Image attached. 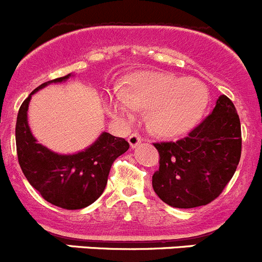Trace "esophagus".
<instances>
[{"label": "esophagus", "instance_id": "1", "mask_svg": "<svg viewBox=\"0 0 262 262\" xmlns=\"http://www.w3.org/2000/svg\"><path fill=\"white\" fill-rule=\"evenodd\" d=\"M142 141V137L140 136L139 134H136V132H134V134H131L130 136H128V142H130L131 147H136L137 145L141 144Z\"/></svg>", "mask_w": 262, "mask_h": 262}]
</instances>
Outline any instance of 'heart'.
<instances>
[{"label":"heart","mask_w":262,"mask_h":262,"mask_svg":"<svg viewBox=\"0 0 262 262\" xmlns=\"http://www.w3.org/2000/svg\"><path fill=\"white\" fill-rule=\"evenodd\" d=\"M208 89L196 79H180L159 72H141L130 81L127 93L115 90L108 110L130 117L136 108L147 110V123L163 136H178L192 128L208 104Z\"/></svg>","instance_id":"heart-1"}]
</instances>
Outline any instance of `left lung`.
Here are the masks:
<instances>
[{"mask_svg":"<svg viewBox=\"0 0 262 262\" xmlns=\"http://www.w3.org/2000/svg\"><path fill=\"white\" fill-rule=\"evenodd\" d=\"M159 169L152 188L173 208L208 205L234 174L242 151L241 122L234 104L220 95L213 112L177 141L154 142Z\"/></svg>","mask_w":262,"mask_h":262,"instance_id":"1","label":"left lung"}]
</instances>
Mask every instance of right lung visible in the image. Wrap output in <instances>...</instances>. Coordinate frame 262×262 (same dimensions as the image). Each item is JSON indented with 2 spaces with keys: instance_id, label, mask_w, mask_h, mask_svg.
<instances>
[{
  "instance_id": "1",
  "label": "right lung",
  "mask_w": 262,
  "mask_h": 262,
  "mask_svg": "<svg viewBox=\"0 0 262 262\" xmlns=\"http://www.w3.org/2000/svg\"><path fill=\"white\" fill-rule=\"evenodd\" d=\"M69 76L49 80L30 93L17 113L15 136L19 164L30 185L52 205L77 210L102 195L113 162L127 151L130 144L108 132H103L85 151L74 155H58L38 144L28 126L30 98L46 85L61 82Z\"/></svg>"
}]
</instances>
